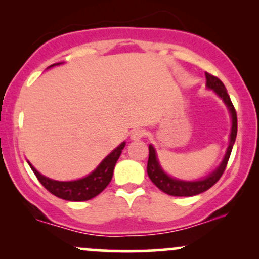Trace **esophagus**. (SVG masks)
<instances>
[{
    "label": "esophagus",
    "instance_id": "obj_1",
    "mask_svg": "<svg viewBox=\"0 0 259 259\" xmlns=\"http://www.w3.org/2000/svg\"><path fill=\"white\" fill-rule=\"evenodd\" d=\"M145 135H146V132H145L144 129H140V127H138V129L133 130L132 134H130V138H132V140H140L144 138Z\"/></svg>",
    "mask_w": 259,
    "mask_h": 259
}]
</instances>
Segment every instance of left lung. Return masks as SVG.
Returning a JSON list of instances; mask_svg holds the SVG:
<instances>
[{
    "label": "left lung",
    "mask_w": 259,
    "mask_h": 259,
    "mask_svg": "<svg viewBox=\"0 0 259 259\" xmlns=\"http://www.w3.org/2000/svg\"><path fill=\"white\" fill-rule=\"evenodd\" d=\"M206 79L207 84L206 86L209 90H213L218 95L219 97L223 100V102L225 103V106L228 107L229 113H230L231 117V132H230V140H229V146L227 148V152H225L224 158H223L222 163L218 165V168L215 170H213L209 175H207L206 178H202L200 180H180L171 178L170 175H168L163 170V168L160 167L159 160L157 158L156 148L152 145L148 146L150 150V156H148V162H147V174L150 177V179L152 183L158 187L159 190H162L165 194L170 196H179V197H189V196H195L202 192L207 191L208 189H210L214 184L221 179V177L224 173L225 168H227L229 157H230L231 150L235 144V140H236V134H237V115L236 111H235L233 102H231L230 97H229L227 89L223 82L219 80L217 76L210 75V74L206 73Z\"/></svg>",
    "instance_id": "8db88e82"
}]
</instances>
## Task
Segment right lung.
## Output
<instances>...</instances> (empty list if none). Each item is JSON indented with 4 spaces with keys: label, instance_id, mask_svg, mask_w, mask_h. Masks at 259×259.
Returning <instances> with one entry per match:
<instances>
[{
    "label": "right lung",
    "instance_id": "1",
    "mask_svg": "<svg viewBox=\"0 0 259 259\" xmlns=\"http://www.w3.org/2000/svg\"><path fill=\"white\" fill-rule=\"evenodd\" d=\"M56 64L50 65L49 68H51ZM124 147H125V141L121 142L117 148H114V150H113L112 152L109 153L99 165H97V168L95 169L94 171H91L90 174L86 175L85 178L72 181H58L50 179V178L38 173L30 162L28 163L32 169V171H34V174L36 175L38 181H40L45 189H46L47 191L51 192L52 195L67 201H88L101 194V192L106 189L107 185L111 183L115 163H117L118 158H119Z\"/></svg>",
    "mask_w": 259,
    "mask_h": 259
}]
</instances>
